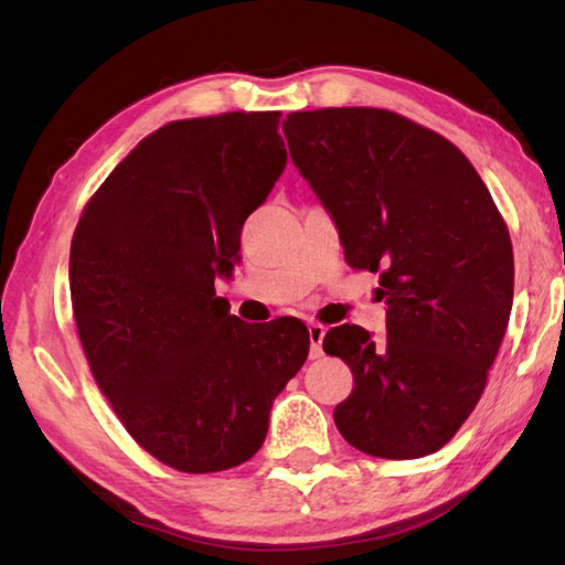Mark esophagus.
<instances>
[{"instance_id":"34e87169","label":"esophagus","mask_w":565,"mask_h":565,"mask_svg":"<svg viewBox=\"0 0 565 565\" xmlns=\"http://www.w3.org/2000/svg\"><path fill=\"white\" fill-rule=\"evenodd\" d=\"M323 337H327V327H321V323H309L311 359H321V353H323Z\"/></svg>"}]
</instances>
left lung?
I'll use <instances>...</instances> for the list:
<instances>
[{
    "mask_svg": "<svg viewBox=\"0 0 565 565\" xmlns=\"http://www.w3.org/2000/svg\"><path fill=\"white\" fill-rule=\"evenodd\" d=\"M281 127L347 262L381 271L388 306L381 341L351 323L323 337L353 371L333 420L369 456L436 454L471 416L509 327V228L471 161L394 111H294Z\"/></svg>",
    "mask_w": 565,
    "mask_h": 565,
    "instance_id": "8db88e82",
    "label": "left lung"
}]
</instances>
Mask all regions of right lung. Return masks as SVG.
I'll return each instance as SVG.
<instances>
[{
    "label": "right lung",
    "instance_id": "add662e5",
    "mask_svg": "<svg viewBox=\"0 0 565 565\" xmlns=\"http://www.w3.org/2000/svg\"><path fill=\"white\" fill-rule=\"evenodd\" d=\"M279 117L232 111L149 134L72 238V309L92 374L134 441L184 473L259 451L274 398L309 356L299 319L244 323L214 291L289 161Z\"/></svg>",
    "mask_w": 565,
    "mask_h": 565
}]
</instances>
